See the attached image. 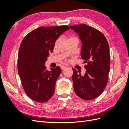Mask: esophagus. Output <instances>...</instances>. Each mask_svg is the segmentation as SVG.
<instances>
[{
  "label": "esophagus",
  "mask_w": 129,
  "mask_h": 129,
  "mask_svg": "<svg viewBox=\"0 0 129 129\" xmlns=\"http://www.w3.org/2000/svg\"><path fill=\"white\" fill-rule=\"evenodd\" d=\"M67 68V67H66V66H62L61 67V69L63 71V70H64L65 69H66Z\"/></svg>",
  "instance_id": "34e87169"
}]
</instances>
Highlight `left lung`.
Masks as SVG:
<instances>
[{
	"label": "left lung",
	"mask_w": 129,
	"mask_h": 129,
	"mask_svg": "<svg viewBox=\"0 0 129 129\" xmlns=\"http://www.w3.org/2000/svg\"><path fill=\"white\" fill-rule=\"evenodd\" d=\"M82 42L81 58L87 64L83 75L73 68L72 80L76 94L89 101L99 96L106 87L110 71L109 46L107 39L99 30L85 24L70 26Z\"/></svg>",
	"instance_id": "1"
}]
</instances>
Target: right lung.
<instances>
[{"label": "right lung", "mask_w": 129, "mask_h": 129, "mask_svg": "<svg viewBox=\"0 0 129 129\" xmlns=\"http://www.w3.org/2000/svg\"><path fill=\"white\" fill-rule=\"evenodd\" d=\"M67 26L40 27L29 33L19 48L18 70L24 90L30 99L44 103L53 96L61 72L60 67L46 69L47 57L57 39L69 30Z\"/></svg>", "instance_id": "right-lung-1"}]
</instances>
